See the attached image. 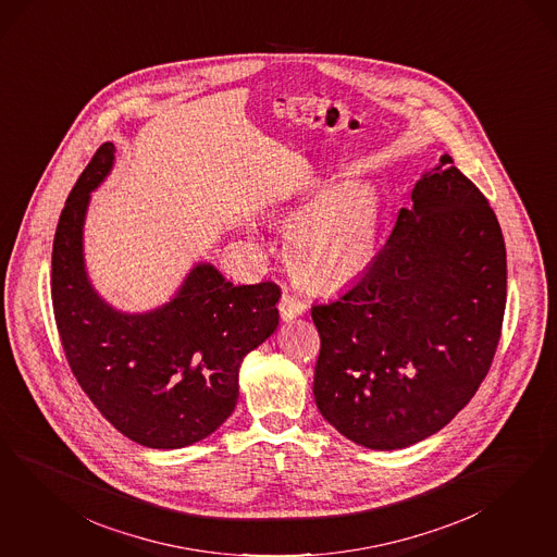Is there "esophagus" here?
I'll return each mask as SVG.
<instances>
[{
    "label": "esophagus",
    "instance_id": "obj_1",
    "mask_svg": "<svg viewBox=\"0 0 557 557\" xmlns=\"http://www.w3.org/2000/svg\"><path fill=\"white\" fill-rule=\"evenodd\" d=\"M304 301H299L295 295H290V293H283V297H281V304H278V311H281V320L283 322H290V320H295L297 315H301L304 313Z\"/></svg>",
    "mask_w": 557,
    "mask_h": 557
}]
</instances>
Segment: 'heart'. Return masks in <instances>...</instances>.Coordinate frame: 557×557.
Returning <instances> with one entry per match:
<instances>
[{
	"mask_svg": "<svg viewBox=\"0 0 557 557\" xmlns=\"http://www.w3.org/2000/svg\"><path fill=\"white\" fill-rule=\"evenodd\" d=\"M283 213L287 221L298 216L288 230L287 253L309 285L346 287L371 267L381 225V198L373 186L320 182Z\"/></svg>",
	"mask_w": 557,
	"mask_h": 557,
	"instance_id": "1",
	"label": "heart"
}]
</instances>
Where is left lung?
<instances>
[{
    "instance_id": "obj_1",
    "label": "left lung",
    "mask_w": 557,
    "mask_h": 557,
    "mask_svg": "<svg viewBox=\"0 0 557 557\" xmlns=\"http://www.w3.org/2000/svg\"><path fill=\"white\" fill-rule=\"evenodd\" d=\"M506 248L484 195L450 156L416 182L412 207L371 267L327 304L313 395L360 447L404 449L447 426L484 381L503 330Z\"/></svg>"
}]
</instances>
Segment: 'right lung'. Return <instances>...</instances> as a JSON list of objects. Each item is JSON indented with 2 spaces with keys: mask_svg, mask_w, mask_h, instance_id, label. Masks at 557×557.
Wrapping results in <instances>:
<instances>
[{
  "mask_svg": "<svg viewBox=\"0 0 557 557\" xmlns=\"http://www.w3.org/2000/svg\"><path fill=\"white\" fill-rule=\"evenodd\" d=\"M102 145L67 197L54 232V322L82 389L108 422L149 449H182L232 416L244 357L278 325L281 288L234 285L198 262L174 297L144 313L107 304L84 258L90 195L114 165Z\"/></svg>",
  "mask_w": 557,
  "mask_h": 557,
  "instance_id": "add662e5",
  "label": "right lung"
}]
</instances>
